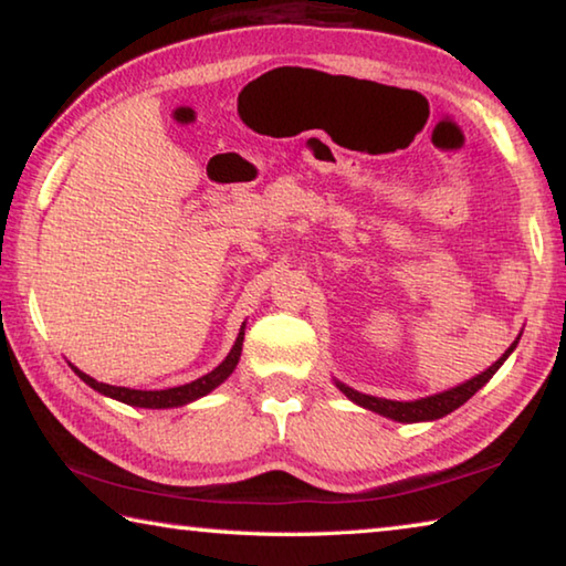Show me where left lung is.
Returning a JSON list of instances; mask_svg holds the SVG:
<instances>
[{
  "label": "left lung",
  "instance_id": "8db88e82",
  "mask_svg": "<svg viewBox=\"0 0 566 566\" xmlns=\"http://www.w3.org/2000/svg\"><path fill=\"white\" fill-rule=\"evenodd\" d=\"M516 342H520V337H516L512 347L506 349L502 357L492 364L490 369H484L482 375L472 377L469 381H464V385L452 387V389H447V391H439V395L424 397V399L395 401V399H381V397L361 395V391L352 389L347 385H342V381H337V387L354 401V405H359V407L369 409V411H377V415H381V417H389V419H395V421H434V419H442L444 415H449V411H454V409L462 407L469 397H474L476 391L482 389L486 381H490L496 375V369L502 367L504 359L514 352Z\"/></svg>",
  "mask_w": 566,
  "mask_h": 566
}]
</instances>
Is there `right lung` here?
Listing matches in <instances>:
<instances>
[{
  "instance_id": "1",
  "label": "right lung",
  "mask_w": 566,
  "mask_h": 566,
  "mask_svg": "<svg viewBox=\"0 0 566 566\" xmlns=\"http://www.w3.org/2000/svg\"><path fill=\"white\" fill-rule=\"evenodd\" d=\"M242 342H244V327H242V332H239V337L234 342L232 352L227 354V359L219 364L217 369H212V371H209V375L199 377L195 381H189V385L171 387V389L145 391V389H129V387H112V385H104V381L92 379L90 375H84V371H80L76 367H72V369L76 371V377H80L84 385H90L92 389H97L99 395H104V397H112V399H117V401H124V405H129V407L169 409V407L189 405V401L205 397V395H209V391L222 385V381L234 371L239 357H242Z\"/></svg>"
}]
</instances>
